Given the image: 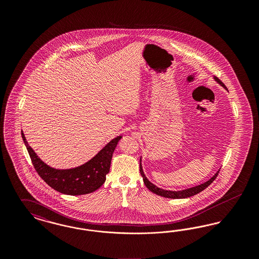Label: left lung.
I'll return each mask as SVG.
<instances>
[{
    "instance_id": "left-lung-1",
    "label": "left lung",
    "mask_w": 259,
    "mask_h": 259,
    "mask_svg": "<svg viewBox=\"0 0 259 259\" xmlns=\"http://www.w3.org/2000/svg\"><path fill=\"white\" fill-rule=\"evenodd\" d=\"M213 79H214L220 85H222L223 88L226 89L225 85L222 83V81H221L218 77L213 76ZM226 90H227V89H226ZM219 172H220V170L215 172V174L209 179V181H207L206 183H203V184H201V185H195V186H192V187H189V188H185V189H182V190H168V189L160 188V187H158L157 185H153L151 182L148 181V178L146 177V175H145V172H144V170H143V166H142V156H141V158H140V172H141V175H142V177H143L144 184L146 185V186L148 187V189H149L151 192H153V193H155V194H157V195H159V196H162V197L171 198V199H184V198L191 197V196H193V195H196L199 192H201L202 190H204L205 188H207V187L214 181V179L217 178Z\"/></svg>"
}]
</instances>
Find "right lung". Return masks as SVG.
<instances>
[{"mask_svg": "<svg viewBox=\"0 0 259 259\" xmlns=\"http://www.w3.org/2000/svg\"><path fill=\"white\" fill-rule=\"evenodd\" d=\"M21 136L32 163L40 178L56 191L73 196L92 193L105 183L106 176L110 172L112 153L122 138V136H117L112 139L95 156L80 166L56 169L37 156L29 146L23 131H21Z\"/></svg>", "mask_w": 259, "mask_h": 259, "instance_id": "1", "label": "right lung"}]
</instances>
